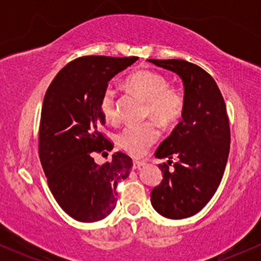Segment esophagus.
I'll return each instance as SVG.
<instances>
[{
    "label": "esophagus",
    "mask_w": 261,
    "mask_h": 261,
    "mask_svg": "<svg viewBox=\"0 0 261 261\" xmlns=\"http://www.w3.org/2000/svg\"><path fill=\"white\" fill-rule=\"evenodd\" d=\"M145 166H146L145 162H140V161H134V164H133L134 169H141L142 167H145Z\"/></svg>",
    "instance_id": "34e87169"
}]
</instances>
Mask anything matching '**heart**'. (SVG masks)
I'll return each instance as SVG.
<instances>
[{
	"label": "heart",
	"instance_id": "b5f03b06",
	"mask_svg": "<svg viewBox=\"0 0 261 261\" xmlns=\"http://www.w3.org/2000/svg\"><path fill=\"white\" fill-rule=\"evenodd\" d=\"M127 86L146 101V116H151L161 125L173 124L184 112V95L176 88L169 87V81L152 71H140L127 80ZM100 112L108 121L118 118L116 89L109 85L100 97ZM160 133L153 122L130 125L118 135V143L122 149L135 157L145 154L157 141Z\"/></svg>",
	"mask_w": 261,
	"mask_h": 261
}]
</instances>
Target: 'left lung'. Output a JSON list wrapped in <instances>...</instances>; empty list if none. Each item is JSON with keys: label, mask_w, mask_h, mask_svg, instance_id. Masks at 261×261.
<instances>
[{"label": "left lung", "mask_w": 261, "mask_h": 261, "mask_svg": "<svg viewBox=\"0 0 261 261\" xmlns=\"http://www.w3.org/2000/svg\"><path fill=\"white\" fill-rule=\"evenodd\" d=\"M148 61L175 72L184 85L182 119L155 151V157L169 161L158 166L163 179L151 191L158 214L181 220L197 214L222 179L230 142L226 104L215 80L200 66L174 59ZM173 155L179 161L170 170Z\"/></svg>", "instance_id": "obj_1"}]
</instances>
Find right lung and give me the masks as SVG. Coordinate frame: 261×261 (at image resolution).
<instances>
[{
	"label": "right lung",
	"instance_id": "1",
	"mask_svg": "<svg viewBox=\"0 0 261 261\" xmlns=\"http://www.w3.org/2000/svg\"><path fill=\"white\" fill-rule=\"evenodd\" d=\"M139 58L83 56L67 64L45 93L39 127V157L54 197L80 222L103 220L118 200L133 160L115 152L98 166L93 152L113 149L99 128L106 122L100 97L108 82Z\"/></svg>",
	"mask_w": 261,
	"mask_h": 261
}]
</instances>
